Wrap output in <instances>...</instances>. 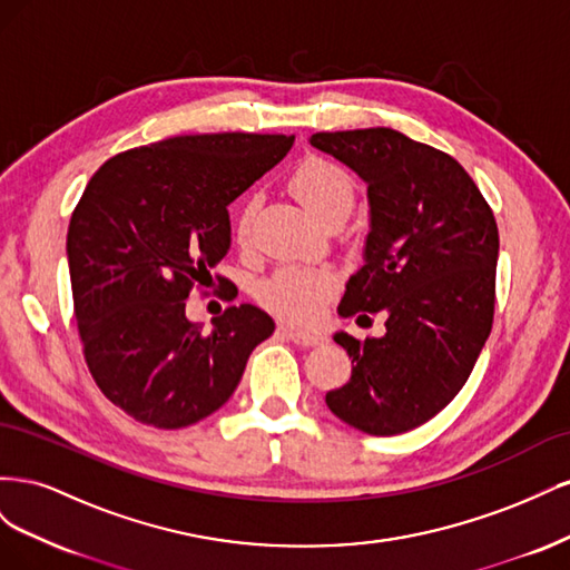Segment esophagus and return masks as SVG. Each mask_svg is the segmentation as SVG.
I'll return each mask as SVG.
<instances>
[{
  "label": "esophagus",
  "instance_id": "34e87169",
  "mask_svg": "<svg viewBox=\"0 0 570 570\" xmlns=\"http://www.w3.org/2000/svg\"><path fill=\"white\" fill-rule=\"evenodd\" d=\"M281 331L295 344H302V347H316V344H321L325 340L318 333H306V331H299V327H292V325H283Z\"/></svg>",
  "mask_w": 570,
  "mask_h": 570
}]
</instances>
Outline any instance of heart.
Masks as SVG:
<instances>
[{
	"label": "heart",
	"mask_w": 570,
	"mask_h": 570,
	"mask_svg": "<svg viewBox=\"0 0 570 570\" xmlns=\"http://www.w3.org/2000/svg\"><path fill=\"white\" fill-rule=\"evenodd\" d=\"M289 187L321 223L335 216H350L356 199V185L347 170L321 157L304 159L295 168V174L289 176ZM256 206V197H247L243 206H239L235 218V237L239 245L249 243ZM333 287V271L285 266L275 271L258 287V299L273 314L285 316L295 323H312L318 314L321 302L331 295Z\"/></svg>",
	"instance_id": "heart-1"
}]
</instances>
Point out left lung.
<instances>
[{
	"mask_svg": "<svg viewBox=\"0 0 570 570\" xmlns=\"http://www.w3.org/2000/svg\"><path fill=\"white\" fill-rule=\"evenodd\" d=\"M308 142L368 187L364 266L347 281L337 314L387 316L383 337L333 335L352 358V377L325 404L368 435H400L454 400L485 347L497 223L456 159L400 130L316 132Z\"/></svg>",
	"mask_w": 570,
	"mask_h": 570,
	"instance_id": "1",
	"label": "left lung"
}]
</instances>
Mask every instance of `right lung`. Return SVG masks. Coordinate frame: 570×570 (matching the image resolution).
Returning <instances> with one entry per match:
<instances>
[{
    "label": "right lung",
    "mask_w": 570,
    "mask_h": 570,
    "mask_svg": "<svg viewBox=\"0 0 570 570\" xmlns=\"http://www.w3.org/2000/svg\"><path fill=\"white\" fill-rule=\"evenodd\" d=\"M292 142L170 137L116 154L85 187L66 237L78 333L95 383L135 421L176 430L212 416L273 335V318L252 304L226 308L204 335L185 299L230 249L228 204Z\"/></svg>",
    "instance_id": "1"
}]
</instances>
